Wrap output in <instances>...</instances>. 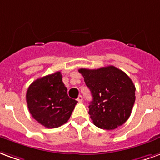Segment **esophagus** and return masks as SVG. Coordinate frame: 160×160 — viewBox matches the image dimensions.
Masks as SVG:
<instances>
[{
	"instance_id": "esophagus-1",
	"label": "esophagus",
	"mask_w": 160,
	"mask_h": 160,
	"mask_svg": "<svg viewBox=\"0 0 160 160\" xmlns=\"http://www.w3.org/2000/svg\"><path fill=\"white\" fill-rule=\"evenodd\" d=\"M77 101L79 102H81L83 101V98H82V96H79V97H78V98H77L76 99Z\"/></svg>"
}]
</instances>
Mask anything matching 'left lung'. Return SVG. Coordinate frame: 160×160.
Here are the masks:
<instances>
[{
    "label": "left lung",
    "instance_id": "obj_1",
    "mask_svg": "<svg viewBox=\"0 0 160 160\" xmlns=\"http://www.w3.org/2000/svg\"><path fill=\"white\" fill-rule=\"evenodd\" d=\"M92 101L89 114L98 128L113 130L129 119L136 100V87L131 78L114 66L98 69L80 68Z\"/></svg>",
    "mask_w": 160,
    "mask_h": 160
}]
</instances>
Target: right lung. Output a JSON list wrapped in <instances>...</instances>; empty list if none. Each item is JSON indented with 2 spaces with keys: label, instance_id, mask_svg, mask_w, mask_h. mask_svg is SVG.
<instances>
[{
  "label": "right lung",
  "instance_id": "right-lung-1",
  "mask_svg": "<svg viewBox=\"0 0 160 160\" xmlns=\"http://www.w3.org/2000/svg\"><path fill=\"white\" fill-rule=\"evenodd\" d=\"M61 73L35 80L29 86L26 101L32 117L47 128H57L67 122L78 102L69 98Z\"/></svg>",
  "mask_w": 160,
  "mask_h": 160
}]
</instances>
